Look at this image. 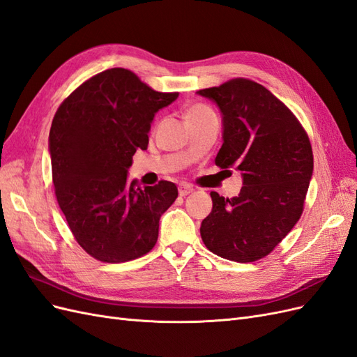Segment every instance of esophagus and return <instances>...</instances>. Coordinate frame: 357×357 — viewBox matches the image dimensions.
I'll return each instance as SVG.
<instances>
[{
    "label": "esophagus",
    "instance_id": "obj_1",
    "mask_svg": "<svg viewBox=\"0 0 357 357\" xmlns=\"http://www.w3.org/2000/svg\"><path fill=\"white\" fill-rule=\"evenodd\" d=\"M192 192H193V188L189 186V185H180L178 186V195L180 197H186V195H189V193H192Z\"/></svg>",
    "mask_w": 357,
    "mask_h": 357
}]
</instances>
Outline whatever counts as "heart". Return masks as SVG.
<instances>
[{"mask_svg": "<svg viewBox=\"0 0 357 357\" xmlns=\"http://www.w3.org/2000/svg\"><path fill=\"white\" fill-rule=\"evenodd\" d=\"M201 110H205V107H202V105H195V107H192V109H189L186 114H189V113H195V112H201Z\"/></svg>", "mask_w": 357, "mask_h": 357, "instance_id": "heart-1", "label": "heart"}]
</instances>
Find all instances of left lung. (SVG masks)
Returning <instances> with one entry per match:
<instances>
[{"instance_id":"obj_1","label":"left lung","mask_w":357,"mask_h":357,"mask_svg":"<svg viewBox=\"0 0 357 357\" xmlns=\"http://www.w3.org/2000/svg\"><path fill=\"white\" fill-rule=\"evenodd\" d=\"M199 95L219 105L222 169L243 174L238 197L211 192L213 210L201 223L210 252L247 264L271 253L299 220L312 176V149L304 126L262 84L232 79Z\"/></svg>"}]
</instances>
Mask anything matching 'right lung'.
Segmentation results:
<instances>
[{"mask_svg":"<svg viewBox=\"0 0 357 357\" xmlns=\"http://www.w3.org/2000/svg\"><path fill=\"white\" fill-rule=\"evenodd\" d=\"M177 96L110 68L73 91L53 117L55 195L75 241L96 261H132L158 241L159 219L178 197L177 186L160 180L143 189L126 176L137 149H147L155 113Z\"/></svg>","mask_w":357,"mask_h":357,"instance_id":"1","label":"right lung"}]
</instances>
